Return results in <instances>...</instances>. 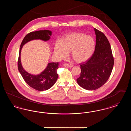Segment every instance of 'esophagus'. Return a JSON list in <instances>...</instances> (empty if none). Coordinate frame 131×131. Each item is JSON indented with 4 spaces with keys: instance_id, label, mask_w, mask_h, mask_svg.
Listing matches in <instances>:
<instances>
[{
    "instance_id": "34e87169",
    "label": "esophagus",
    "mask_w": 131,
    "mask_h": 131,
    "mask_svg": "<svg viewBox=\"0 0 131 131\" xmlns=\"http://www.w3.org/2000/svg\"><path fill=\"white\" fill-rule=\"evenodd\" d=\"M64 66H67L69 68H71V67H73L74 65L73 64H70V63H66V64H64Z\"/></svg>"
}]
</instances>
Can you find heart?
Returning <instances> with one entry per match:
<instances>
[{
	"mask_svg": "<svg viewBox=\"0 0 131 131\" xmlns=\"http://www.w3.org/2000/svg\"><path fill=\"white\" fill-rule=\"evenodd\" d=\"M95 42L93 38L81 32H73L65 35L55 45L54 53L59 59H65L71 52L77 62L87 61L93 54Z\"/></svg>",
	"mask_w": 131,
	"mask_h": 131,
	"instance_id": "obj_1",
	"label": "heart"
}]
</instances>
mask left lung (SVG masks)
I'll return each instance as SVG.
<instances>
[{
	"label": "left lung",
	"mask_w": 131,
	"mask_h": 131,
	"mask_svg": "<svg viewBox=\"0 0 131 131\" xmlns=\"http://www.w3.org/2000/svg\"><path fill=\"white\" fill-rule=\"evenodd\" d=\"M96 46L93 55L85 63L81 64L78 84L88 90H96L109 79L114 64L111 45L105 34L94 28Z\"/></svg>",
	"instance_id": "obj_1"
}]
</instances>
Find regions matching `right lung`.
<instances>
[{
    "label": "right lung",
    "instance_id": "obj_1",
    "mask_svg": "<svg viewBox=\"0 0 131 131\" xmlns=\"http://www.w3.org/2000/svg\"><path fill=\"white\" fill-rule=\"evenodd\" d=\"M52 32L48 30L31 32L24 38L20 47L18 62V70L26 83L30 87L38 91L47 90L52 87L58 78L57 70L58 62L49 63L47 67L40 74L32 75L27 72L23 67L20 60L21 50L25 44L33 40L47 41L50 38Z\"/></svg>",
    "mask_w": 131,
    "mask_h": 131
}]
</instances>
